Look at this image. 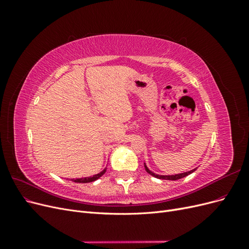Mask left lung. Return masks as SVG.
Listing matches in <instances>:
<instances>
[{
    "label": "left lung",
    "mask_w": 249,
    "mask_h": 249,
    "mask_svg": "<svg viewBox=\"0 0 249 249\" xmlns=\"http://www.w3.org/2000/svg\"><path fill=\"white\" fill-rule=\"evenodd\" d=\"M144 167H145V170L149 173V175H152L153 177H155V178H160V179H168V180H177V179H179V178H185V177H187V176H189L190 173H192V172H194L195 170H196V168H194V169H192V170H190V171L183 172V173H178V175L161 176V175H157V173H155V172H153V171H150V170L148 169V167L146 166L145 163H144Z\"/></svg>",
    "instance_id": "8db88e82"
}]
</instances>
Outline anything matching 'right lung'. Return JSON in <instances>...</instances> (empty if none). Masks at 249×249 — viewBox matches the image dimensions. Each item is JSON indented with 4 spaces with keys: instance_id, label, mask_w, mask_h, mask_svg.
<instances>
[{
    "instance_id": "1",
    "label": "right lung",
    "mask_w": 249,
    "mask_h": 249,
    "mask_svg": "<svg viewBox=\"0 0 249 249\" xmlns=\"http://www.w3.org/2000/svg\"><path fill=\"white\" fill-rule=\"evenodd\" d=\"M107 167L105 168L104 170H102L100 173H97V175H94L92 177H88V178H71L72 182L74 183H90V182H94L97 178H100L105 172H106Z\"/></svg>"
}]
</instances>
